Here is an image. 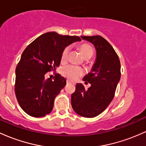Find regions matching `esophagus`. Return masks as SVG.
<instances>
[{
	"label": "esophagus",
	"instance_id": "esophagus-1",
	"mask_svg": "<svg viewBox=\"0 0 146 146\" xmlns=\"http://www.w3.org/2000/svg\"><path fill=\"white\" fill-rule=\"evenodd\" d=\"M66 84H71V82H70V81L66 80Z\"/></svg>",
	"mask_w": 146,
	"mask_h": 146
}]
</instances>
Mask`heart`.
Instances as JSON below:
<instances>
[{
	"instance_id": "obj_1",
	"label": "heart",
	"mask_w": 146,
	"mask_h": 146,
	"mask_svg": "<svg viewBox=\"0 0 146 146\" xmlns=\"http://www.w3.org/2000/svg\"><path fill=\"white\" fill-rule=\"evenodd\" d=\"M78 48L79 50L80 51L82 55L86 60L91 58L94 55V48L90 44L83 43V44H80ZM69 52L70 48L68 47V46L63 50L62 55H61V63H66L68 59ZM61 74L62 75V76L68 79V80L74 82L79 79L84 74V70L80 67L75 66L73 65H68L64 66L61 69Z\"/></svg>"
}]
</instances>
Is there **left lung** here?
Instances as JSON below:
<instances>
[{
    "label": "left lung",
    "mask_w": 146,
    "mask_h": 146,
    "mask_svg": "<svg viewBox=\"0 0 146 146\" xmlns=\"http://www.w3.org/2000/svg\"><path fill=\"white\" fill-rule=\"evenodd\" d=\"M81 37L94 45L96 60L92 70L83 79L91 86L86 90L82 84H77L71 95V105L78 114L94 118L105 111L114 97L121 78V63L111 44L101 36Z\"/></svg>",
    "instance_id": "left-lung-1"
}]
</instances>
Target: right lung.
<instances>
[{
    "label": "right lung",
    "instance_id": "1",
    "mask_svg": "<svg viewBox=\"0 0 146 146\" xmlns=\"http://www.w3.org/2000/svg\"><path fill=\"white\" fill-rule=\"evenodd\" d=\"M81 39L50 32L41 35L24 50L16 68L15 94L22 110L33 117H43L53 109L54 100L66 84L57 74L53 80L45 75L60 64L67 46Z\"/></svg>",
    "mask_w": 146,
    "mask_h": 146
}]
</instances>
